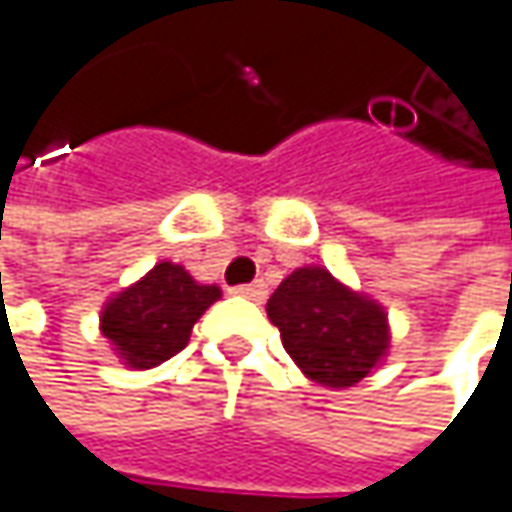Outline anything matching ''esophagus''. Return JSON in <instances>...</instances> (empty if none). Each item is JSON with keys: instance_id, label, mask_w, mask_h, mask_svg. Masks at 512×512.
Returning a JSON list of instances; mask_svg holds the SVG:
<instances>
[{"instance_id": "34e87169", "label": "esophagus", "mask_w": 512, "mask_h": 512, "mask_svg": "<svg viewBox=\"0 0 512 512\" xmlns=\"http://www.w3.org/2000/svg\"><path fill=\"white\" fill-rule=\"evenodd\" d=\"M233 294L262 303V300L268 297V288H265V282H262V279H256V282H250V285H238V288H233Z\"/></svg>"}]
</instances>
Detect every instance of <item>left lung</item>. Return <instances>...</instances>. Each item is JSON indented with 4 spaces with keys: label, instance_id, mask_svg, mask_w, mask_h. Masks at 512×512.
Wrapping results in <instances>:
<instances>
[{
    "label": "left lung",
    "instance_id": "left-lung-1",
    "mask_svg": "<svg viewBox=\"0 0 512 512\" xmlns=\"http://www.w3.org/2000/svg\"><path fill=\"white\" fill-rule=\"evenodd\" d=\"M268 317L282 347L311 382L349 387L361 382L387 349V314L349 291L323 268H297L279 282Z\"/></svg>",
    "mask_w": 512,
    "mask_h": 512
}]
</instances>
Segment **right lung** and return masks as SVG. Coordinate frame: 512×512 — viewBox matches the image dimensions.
Instances as JSON below:
<instances>
[{"label": "right lung", "instance_id": "add662e5", "mask_svg": "<svg viewBox=\"0 0 512 512\" xmlns=\"http://www.w3.org/2000/svg\"><path fill=\"white\" fill-rule=\"evenodd\" d=\"M221 297V288L198 285L174 262H160L101 314V332L136 370L168 361L189 344L192 326Z\"/></svg>", "mask_w": 512, "mask_h": 512}]
</instances>
